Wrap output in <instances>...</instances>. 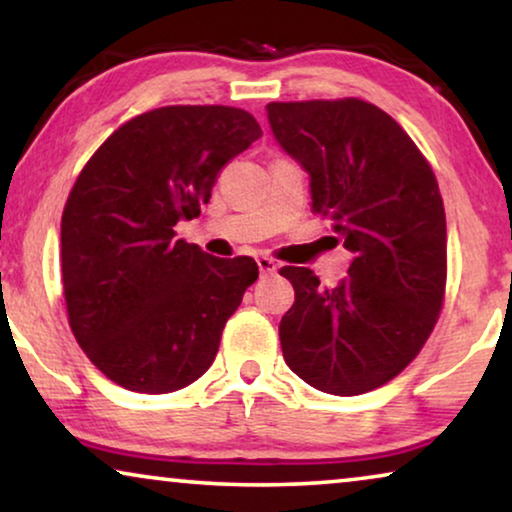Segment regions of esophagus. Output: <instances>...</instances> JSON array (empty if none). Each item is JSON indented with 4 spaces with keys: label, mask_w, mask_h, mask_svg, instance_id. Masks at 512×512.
<instances>
[{
    "label": "esophagus",
    "mask_w": 512,
    "mask_h": 512,
    "mask_svg": "<svg viewBox=\"0 0 512 512\" xmlns=\"http://www.w3.org/2000/svg\"><path fill=\"white\" fill-rule=\"evenodd\" d=\"M256 263H258V270H261V275H275L279 270V263L272 261L268 256H258Z\"/></svg>",
    "instance_id": "34e87169"
}]
</instances>
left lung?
Returning a JSON list of instances; mask_svg holds the SVG:
<instances>
[{
  "instance_id": "8db88e82",
  "label": "left lung",
  "mask_w": 512,
  "mask_h": 512,
  "mask_svg": "<svg viewBox=\"0 0 512 512\" xmlns=\"http://www.w3.org/2000/svg\"><path fill=\"white\" fill-rule=\"evenodd\" d=\"M265 109L277 144L310 174L312 212L331 219L354 254L349 277L328 289L310 268H282L296 291L279 324L284 361L326 394H366L415 359L443 307L447 230L436 174L370 102Z\"/></svg>"
}]
</instances>
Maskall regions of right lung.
Here are the masks:
<instances>
[{"mask_svg":"<svg viewBox=\"0 0 512 512\" xmlns=\"http://www.w3.org/2000/svg\"><path fill=\"white\" fill-rule=\"evenodd\" d=\"M235 107H160L121 125L83 167L60 226L69 326L90 361L137 394H170L214 363L258 279L254 258L177 240L216 174L261 137Z\"/></svg>","mask_w":512,"mask_h":512,"instance_id":"add662e5","label":"right lung"}]
</instances>
